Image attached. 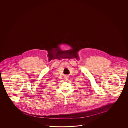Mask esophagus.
Segmentation results:
<instances>
[{
  "label": "esophagus",
  "mask_w": 128,
  "mask_h": 128,
  "mask_svg": "<svg viewBox=\"0 0 128 128\" xmlns=\"http://www.w3.org/2000/svg\"><path fill=\"white\" fill-rule=\"evenodd\" d=\"M68 76H65V78H64V79H65V80H68Z\"/></svg>",
  "instance_id": "esophagus-1"
}]
</instances>
